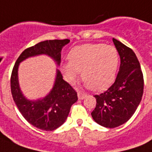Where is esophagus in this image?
<instances>
[{"mask_svg":"<svg viewBox=\"0 0 152 152\" xmlns=\"http://www.w3.org/2000/svg\"><path fill=\"white\" fill-rule=\"evenodd\" d=\"M77 96H78V99H79L80 100H82V99H86L87 95H86V94H82V93L79 92L77 94Z\"/></svg>","mask_w":152,"mask_h":152,"instance_id":"esophagus-1","label":"esophagus"}]
</instances>
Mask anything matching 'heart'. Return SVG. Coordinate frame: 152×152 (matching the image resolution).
<instances>
[{
  "instance_id": "1",
  "label": "heart",
  "mask_w": 152,
  "mask_h": 152,
  "mask_svg": "<svg viewBox=\"0 0 152 152\" xmlns=\"http://www.w3.org/2000/svg\"><path fill=\"white\" fill-rule=\"evenodd\" d=\"M69 63L62 65L66 80L73 84L81 74L87 88L96 91L107 89L114 81L120 57L117 50L104 44H85L73 48Z\"/></svg>"
}]
</instances>
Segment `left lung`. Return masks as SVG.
<instances>
[{"instance_id": "obj_1", "label": "left lung", "mask_w": 152, "mask_h": 152, "mask_svg": "<svg viewBox=\"0 0 152 152\" xmlns=\"http://www.w3.org/2000/svg\"><path fill=\"white\" fill-rule=\"evenodd\" d=\"M121 58L114 84L107 91L94 95V121L106 128H115L127 122L140 104L143 94V75L136 54L121 41L112 39Z\"/></svg>"}]
</instances>
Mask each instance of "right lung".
Instances as JSON below:
<instances>
[{
    "label": "right lung",
    "instance_id": "obj_1",
    "mask_svg": "<svg viewBox=\"0 0 152 152\" xmlns=\"http://www.w3.org/2000/svg\"><path fill=\"white\" fill-rule=\"evenodd\" d=\"M69 42L67 39L45 40L28 48L18 57L12 71L10 86L15 104L28 123L42 130L53 131L66 121L71 107L78 99L77 94L57 69L53 88L48 94L35 100L27 99L19 86L18 66L28 58L43 54L50 57L59 66L62 49Z\"/></svg>",
    "mask_w": 152,
    "mask_h": 152
}]
</instances>
